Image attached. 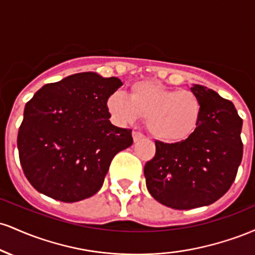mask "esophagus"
<instances>
[{"label": "esophagus", "mask_w": 255, "mask_h": 255, "mask_svg": "<svg viewBox=\"0 0 255 255\" xmlns=\"http://www.w3.org/2000/svg\"><path fill=\"white\" fill-rule=\"evenodd\" d=\"M131 135H133L134 142H136V141H139V140L144 139V134H141L140 131H136V130H134L133 133H131Z\"/></svg>", "instance_id": "1"}]
</instances>
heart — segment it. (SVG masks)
Masks as SVG:
<instances>
[{
  "label": "heart",
  "mask_w": 255,
  "mask_h": 255,
  "mask_svg": "<svg viewBox=\"0 0 255 255\" xmlns=\"http://www.w3.org/2000/svg\"><path fill=\"white\" fill-rule=\"evenodd\" d=\"M108 111L119 125L146 119V127L156 139L176 142L195 130L201 115L200 101L192 91L170 90L153 80L136 81L129 97L115 92L107 101Z\"/></svg>",
  "instance_id": "b5f03b06"
}]
</instances>
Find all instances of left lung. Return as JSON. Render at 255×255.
I'll return each mask as SVG.
<instances>
[{"label":"left lung","mask_w":255,"mask_h":255,"mask_svg":"<svg viewBox=\"0 0 255 255\" xmlns=\"http://www.w3.org/2000/svg\"><path fill=\"white\" fill-rule=\"evenodd\" d=\"M191 91L201 115L182 141H156V154L145 164L146 187L165 206L189 210L213 204L229 191L242 160V119L234 104L201 85Z\"/></svg>","instance_id":"left-lung-1"}]
</instances>
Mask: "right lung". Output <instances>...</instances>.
Returning <instances> with one entry per match:
<instances>
[{
  "label": "right lung",
  "mask_w": 255,
  "mask_h": 255,
  "mask_svg": "<svg viewBox=\"0 0 255 255\" xmlns=\"http://www.w3.org/2000/svg\"><path fill=\"white\" fill-rule=\"evenodd\" d=\"M119 78L85 72L46 84L25 105L17 150L26 178L63 203L96 194L116 153L133 144L131 130L111 125L108 98Z\"/></svg>",
  "instance_id": "obj_1"
}]
</instances>
